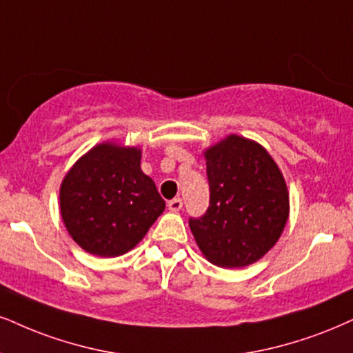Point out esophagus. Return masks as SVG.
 Instances as JSON below:
<instances>
[{
	"label": "esophagus",
	"mask_w": 353,
	"mask_h": 353,
	"mask_svg": "<svg viewBox=\"0 0 353 353\" xmlns=\"http://www.w3.org/2000/svg\"><path fill=\"white\" fill-rule=\"evenodd\" d=\"M183 208V201H181V198H175L172 199V201H168V210L172 212H178Z\"/></svg>",
	"instance_id": "34e87169"
}]
</instances>
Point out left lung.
<instances>
[{"label":"left lung","instance_id":"left-lung-1","mask_svg":"<svg viewBox=\"0 0 353 353\" xmlns=\"http://www.w3.org/2000/svg\"><path fill=\"white\" fill-rule=\"evenodd\" d=\"M210 208L190 219L204 259L224 268L255 263L278 242L290 216L285 176L263 145L230 134L204 150Z\"/></svg>","mask_w":353,"mask_h":353}]
</instances>
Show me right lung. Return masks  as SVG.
Here are the masks:
<instances>
[{"mask_svg":"<svg viewBox=\"0 0 353 353\" xmlns=\"http://www.w3.org/2000/svg\"><path fill=\"white\" fill-rule=\"evenodd\" d=\"M141 159L139 147L106 141L91 147L63 176L60 216L88 254H128L163 212L165 201L142 172Z\"/></svg>","mask_w":353,"mask_h":353,"instance_id":"add662e5","label":"right lung"}]
</instances>
